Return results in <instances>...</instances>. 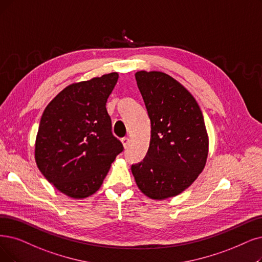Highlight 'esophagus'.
Instances as JSON below:
<instances>
[{"mask_svg": "<svg viewBox=\"0 0 262 262\" xmlns=\"http://www.w3.org/2000/svg\"><path fill=\"white\" fill-rule=\"evenodd\" d=\"M121 143H122V145H123V147H124V148H127L128 146H129L130 140H129L128 138H122V139H121Z\"/></svg>", "mask_w": 262, "mask_h": 262, "instance_id": "obj_1", "label": "esophagus"}]
</instances>
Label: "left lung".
<instances>
[{
  "label": "left lung",
  "instance_id": "left-lung-1",
  "mask_svg": "<svg viewBox=\"0 0 262 262\" xmlns=\"http://www.w3.org/2000/svg\"><path fill=\"white\" fill-rule=\"evenodd\" d=\"M135 79L150 119L146 157L131 166L139 189L154 200L179 195L203 171L208 135L202 112L182 83L159 71H139Z\"/></svg>",
  "mask_w": 262,
  "mask_h": 262
}]
</instances>
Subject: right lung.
<instances>
[{"label": "right lung", "mask_w": 262, "mask_h": 262, "mask_svg": "<svg viewBox=\"0 0 262 262\" xmlns=\"http://www.w3.org/2000/svg\"><path fill=\"white\" fill-rule=\"evenodd\" d=\"M114 72L74 82L51 100L40 118L35 162L46 180L73 199L97 192L123 146L112 133L106 102Z\"/></svg>", "instance_id": "obj_1"}]
</instances>
